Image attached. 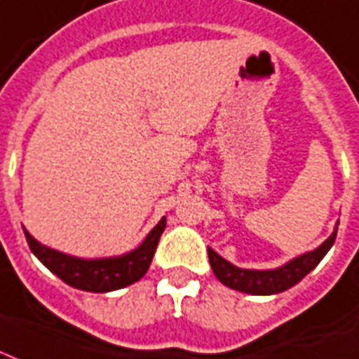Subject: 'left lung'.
<instances>
[{
  "instance_id": "left-lung-1",
  "label": "left lung",
  "mask_w": 359,
  "mask_h": 359,
  "mask_svg": "<svg viewBox=\"0 0 359 359\" xmlns=\"http://www.w3.org/2000/svg\"><path fill=\"white\" fill-rule=\"evenodd\" d=\"M335 237H337V228L318 248H314L313 252L301 254L277 269H241L229 264L228 259H224L220 254H216L212 248H209V262L216 278L228 288L252 295L280 294L284 290L295 286L303 277H307L332 248Z\"/></svg>"
}]
</instances>
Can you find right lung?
I'll return each instance as SVG.
<instances>
[{"mask_svg":"<svg viewBox=\"0 0 359 359\" xmlns=\"http://www.w3.org/2000/svg\"><path fill=\"white\" fill-rule=\"evenodd\" d=\"M163 229H165V218H161L160 222L156 224L154 229L147 235V239L137 246L135 250L122 254V256H114V258L100 259L67 256V254L41 245L26 229H24V235L32 252L39 258L41 264L45 265L46 269H50L56 277L62 278L65 284L76 290H84V292L103 294V292L126 288L137 283L139 278H143L144 273L149 271L150 262L154 258L156 246Z\"/></svg>","mask_w":359,"mask_h":359,"instance_id":"add662e5","label":"right lung"}]
</instances>
